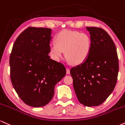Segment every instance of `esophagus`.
Here are the masks:
<instances>
[{
  "instance_id": "34e87169",
  "label": "esophagus",
  "mask_w": 125,
  "mask_h": 125,
  "mask_svg": "<svg viewBox=\"0 0 125 125\" xmlns=\"http://www.w3.org/2000/svg\"><path fill=\"white\" fill-rule=\"evenodd\" d=\"M66 70H67V74H70V69H69L68 68H67V69H66Z\"/></svg>"
}]
</instances>
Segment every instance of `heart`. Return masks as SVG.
<instances>
[{
	"label": "heart",
	"mask_w": 125,
	"mask_h": 125,
	"mask_svg": "<svg viewBox=\"0 0 125 125\" xmlns=\"http://www.w3.org/2000/svg\"><path fill=\"white\" fill-rule=\"evenodd\" d=\"M91 39L89 35L77 31H62L50 43V53L52 58L60 61L64 56L73 64H78L86 60L91 50Z\"/></svg>",
	"instance_id": "obj_1"
}]
</instances>
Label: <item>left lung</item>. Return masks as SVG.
Returning <instances> with one entry per match:
<instances>
[{"label":"left lung","instance_id":"left-lung-1","mask_svg":"<svg viewBox=\"0 0 125 125\" xmlns=\"http://www.w3.org/2000/svg\"><path fill=\"white\" fill-rule=\"evenodd\" d=\"M90 33V54L83 63L70 70L79 102L86 106H98L111 95L116 84L119 61L112 38L103 29L86 27Z\"/></svg>","mask_w":125,"mask_h":125}]
</instances>
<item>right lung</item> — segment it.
Listing matches in <instances>:
<instances>
[{
  "instance_id": "right-lung-1",
  "label": "right lung",
  "mask_w": 125,
  "mask_h": 125,
  "mask_svg": "<svg viewBox=\"0 0 125 125\" xmlns=\"http://www.w3.org/2000/svg\"><path fill=\"white\" fill-rule=\"evenodd\" d=\"M51 30L28 27L17 37L10 55L13 87L26 105L36 108L49 103L55 85L66 74L64 64L48 55Z\"/></svg>"
}]
</instances>
